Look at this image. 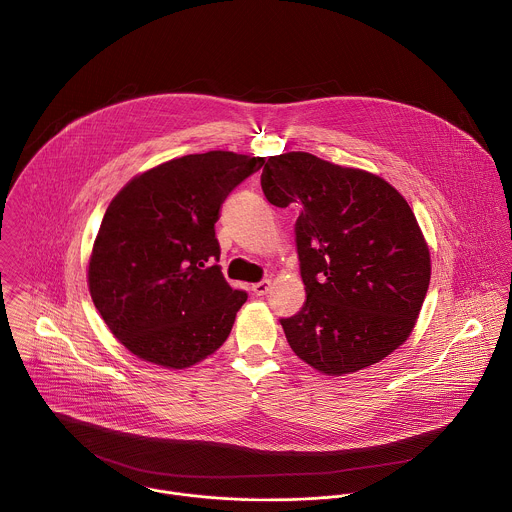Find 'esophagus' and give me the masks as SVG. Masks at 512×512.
Returning a JSON list of instances; mask_svg holds the SVG:
<instances>
[{"mask_svg":"<svg viewBox=\"0 0 512 512\" xmlns=\"http://www.w3.org/2000/svg\"><path fill=\"white\" fill-rule=\"evenodd\" d=\"M252 292L256 293V295H266V293L270 292V280L256 282V284L252 286Z\"/></svg>","mask_w":512,"mask_h":512,"instance_id":"1","label":"esophagus"}]
</instances>
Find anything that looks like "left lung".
I'll use <instances>...</instances> for the list:
<instances>
[{
	"label": "left lung",
	"mask_w": 512,
	"mask_h": 512,
	"mask_svg": "<svg viewBox=\"0 0 512 512\" xmlns=\"http://www.w3.org/2000/svg\"><path fill=\"white\" fill-rule=\"evenodd\" d=\"M266 199L299 207L295 248L307 299L282 317L293 353L341 376L374 365L412 333L430 286V250L406 199L384 179L305 151L274 155Z\"/></svg>",
	"instance_id": "1"
}]
</instances>
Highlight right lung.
I'll return each instance as SVG.
<instances>
[{
	"label": "right lung",
	"mask_w": 512,
	"mask_h": 512,
	"mask_svg": "<svg viewBox=\"0 0 512 512\" xmlns=\"http://www.w3.org/2000/svg\"><path fill=\"white\" fill-rule=\"evenodd\" d=\"M264 157L185 155L132 179L110 203L90 266L92 301L140 359L185 368L215 353L248 293L220 272L222 203Z\"/></svg>",
	"instance_id": "right-lung-1"
}]
</instances>
